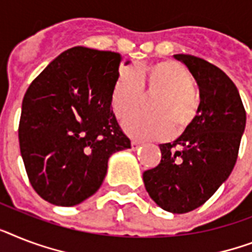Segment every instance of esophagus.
Wrapping results in <instances>:
<instances>
[{
    "mask_svg": "<svg viewBox=\"0 0 252 252\" xmlns=\"http://www.w3.org/2000/svg\"><path fill=\"white\" fill-rule=\"evenodd\" d=\"M141 142H138V141H132L130 142V146H132V150H137L138 147H141Z\"/></svg>",
    "mask_w": 252,
    "mask_h": 252,
    "instance_id": "esophagus-1",
    "label": "esophagus"
}]
</instances>
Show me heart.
Masks as SVG:
<instances>
[{
  "label": "heart",
  "mask_w": 252,
  "mask_h": 252,
  "mask_svg": "<svg viewBox=\"0 0 252 252\" xmlns=\"http://www.w3.org/2000/svg\"><path fill=\"white\" fill-rule=\"evenodd\" d=\"M142 88L163 92L154 103V115L138 114L124 123V129L138 140H164L175 130H183L198 112L194 79L189 69L175 61H163L144 69L123 68L112 93L111 105L120 120L130 116L142 102Z\"/></svg>",
  "instance_id": "heart-1"
}]
</instances>
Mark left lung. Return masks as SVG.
<instances>
[{"mask_svg":"<svg viewBox=\"0 0 252 252\" xmlns=\"http://www.w3.org/2000/svg\"><path fill=\"white\" fill-rule=\"evenodd\" d=\"M199 88L193 122L172 144H160L161 160L142 175L150 198L164 211L186 214L200 207L225 183L238 157L246 111L224 71L202 58L176 54Z\"/></svg>","mask_w":252,"mask_h":252,"instance_id":"left-lung-1","label":"left lung"}]
</instances>
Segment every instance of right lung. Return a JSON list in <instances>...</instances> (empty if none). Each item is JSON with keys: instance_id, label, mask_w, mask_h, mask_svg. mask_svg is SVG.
I'll use <instances>...</instances> for the list:
<instances>
[{"instance_id": "add662e5", "label": "right lung", "mask_w": 252, "mask_h": 252, "mask_svg": "<svg viewBox=\"0 0 252 252\" xmlns=\"http://www.w3.org/2000/svg\"><path fill=\"white\" fill-rule=\"evenodd\" d=\"M120 61L118 53L68 49L26 92L20 154L31 185L49 203L71 207L92 197L110 157L130 149L111 106Z\"/></svg>"}]
</instances>
